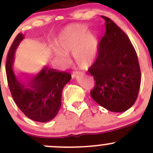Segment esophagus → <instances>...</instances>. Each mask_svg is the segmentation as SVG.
I'll return each instance as SVG.
<instances>
[{
	"label": "esophagus",
	"mask_w": 153,
	"mask_h": 153,
	"mask_svg": "<svg viewBox=\"0 0 153 153\" xmlns=\"http://www.w3.org/2000/svg\"><path fill=\"white\" fill-rule=\"evenodd\" d=\"M79 74V73H77V72H76V73H73V74H71V76H72V78H76V77L77 76V75H78Z\"/></svg>",
	"instance_id": "obj_1"
}]
</instances>
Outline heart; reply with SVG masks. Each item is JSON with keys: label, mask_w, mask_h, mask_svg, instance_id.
I'll return each mask as SVG.
<instances>
[{"label": "heart", "mask_w": 153, "mask_h": 153, "mask_svg": "<svg viewBox=\"0 0 153 153\" xmlns=\"http://www.w3.org/2000/svg\"><path fill=\"white\" fill-rule=\"evenodd\" d=\"M53 63L65 68L71 63L69 55L80 68L87 69L95 62L98 53V39L94 34L86 32L84 26L73 25L65 28L52 44Z\"/></svg>", "instance_id": "b5f03b06"}]
</instances>
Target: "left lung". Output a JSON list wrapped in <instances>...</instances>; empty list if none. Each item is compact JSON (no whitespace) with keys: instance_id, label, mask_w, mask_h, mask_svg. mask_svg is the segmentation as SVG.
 Masks as SVG:
<instances>
[{"instance_id":"1","label":"left lung","mask_w":153,"mask_h":153,"mask_svg":"<svg viewBox=\"0 0 153 153\" xmlns=\"http://www.w3.org/2000/svg\"><path fill=\"white\" fill-rule=\"evenodd\" d=\"M102 17L106 31L100 42L98 57L88 70L96 82L91 95L105 109L120 113L131 108L138 97L141 70L127 34L111 19Z\"/></svg>"}]
</instances>
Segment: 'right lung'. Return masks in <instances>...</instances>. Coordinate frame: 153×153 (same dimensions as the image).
<instances>
[{"mask_svg":"<svg viewBox=\"0 0 153 153\" xmlns=\"http://www.w3.org/2000/svg\"><path fill=\"white\" fill-rule=\"evenodd\" d=\"M23 38V34L17 36L7 55L6 71L9 90L16 105L28 118L37 122H49L60 109L62 90L71 76L46 68L29 79L17 74L15 51Z\"/></svg>","mask_w":153,"mask_h":153,"instance_id":"1","label":"right lung"}]
</instances>
